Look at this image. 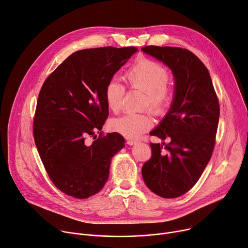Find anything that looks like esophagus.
<instances>
[{
    "label": "esophagus",
    "instance_id": "1",
    "mask_svg": "<svg viewBox=\"0 0 248 248\" xmlns=\"http://www.w3.org/2000/svg\"><path fill=\"white\" fill-rule=\"evenodd\" d=\"M126 142H127L128 145H133V144H136L138 142V140H127Z\"/></svg>",
    "mask_w": 248,
    "mask_h": 248
}]
</instances>
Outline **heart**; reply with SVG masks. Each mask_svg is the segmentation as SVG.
I'll return each instance as SVG.
<instances>
[{"label":"heart","mask_w":248,"mask_h":248,"mask_svg":"<svg viewBox=\"0 0 248 248\" xmlns=\"http://www.w3.org/2000/svg\"><path fill=\"white\" fill-rule=\"evenodd\" d=\"M124 79L132 89L145 92L142 108H150L155 114L164 112L172 104L173 88L168 84L169 72L155 60L140 57L134 61L124 73ZM125 87L116 80L107 83L104 98L108 108L114 112L123 108ZM153 120L148 111L126 112L110 122V128L128 139H138L152 126Z\"/></svg>","instance_id":"heart-1"}]
</instances>
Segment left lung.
Masks as SVG:
<instances>
[{
    "instance_id": "obj_1",
    "label": "left lung",
    "mask_w": 248,
    "mask_h": 248,
    "mask_svg": "<svg viewBox=\"0 0 248 248\" xmlns=\"http://www.w3.org/2000/svg\"><path fill=\"white\" fill-rule=\"evenodd\" d=\"M142 51L165 63L175 79L168 114L150 132L170 141L150 143L152 154L141 170L143 181L156 195L177 198L194 187L211 159L219 119L218 99L207 67L190 50L149 46Z\"/></svg>"
}]
</instances>
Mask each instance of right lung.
Listing matches in <instances>:
<instances>
[{"label":"right lung","mask_w":248,"mask_h":248,"mask_svg":"<svg viewBox=\"0 0 248 248\" xmlns=\"http://www.w3.org/2000/svg\"><path fill=\"white\" fill-rule=\"evenodd\" d=\"M138 51L134 46L89 48L67 57L44 81L36 103L33 138L52 183L64 194L87 199L108 181L110 160L124 145L118 132L96 139L108 116L105 86ZM88 136L95 140L85 141Z\"/></svg>","instance_id":"right-lung-1"}]
</instances>
